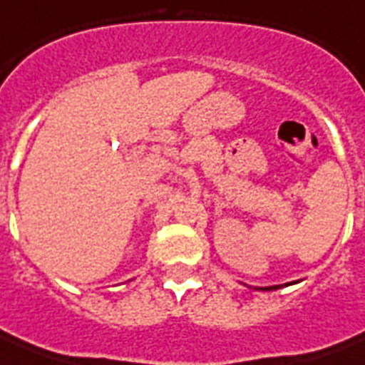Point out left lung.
I'll list each match as a JSON object with an SVG mask.
<instances>
[{"instance_id":"obj_1","label":"left lung","mask_w":365,"mask_h":365,"mask_svg":"<svg viewBox=\"0 0 365 365\" xmlns=\"http://www.w3.org/2000/svg\"><path fill=\"white\" fill-rule=\"evenodd\" d=\"M280 286H267V288H259V289H267V292H271V289H278Z\"/></svg>"}]
</instances>
